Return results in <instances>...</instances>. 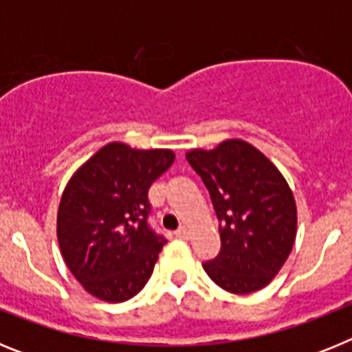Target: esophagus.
I'll use <instances>...</instances> for the list:
<instances>
[{
  "label": "esophagus",
  "instance_id": "34e87169",
  "mask_svg": "<svg viewBox=\"0 0 352 352\" xmlns=\"http://www.w3.org/2000/svg\"><path fill=\"white\" fill-rule=\"evenodd\" d=\"M174 236H176V238H179V239H188L190 238V229H188V227H179L178 231L174 232Z\"/></svg>",
  "mask_w": 352,
  "mask_h": 352
}]
</instances>
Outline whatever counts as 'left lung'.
Returning a JSON list of instances; mask_svg holds the SVG:
<instances>
[{"mask_svg":"<svg viewBox=\"0 0 352 352\" xmlns=\"http://www.w3.org/2000/svg\"><path fill=\"white\" fill-rule=\"evenodd\" d=\"M186 160L203 178L220 220L222 248L203 264L204 272L234 294L266 287L296 239V201L284 174L243 139L190 149Z\"/></svg>","mask_w":352,"mask_h":352,"instance_id":"8db88e82","label":"left lung"}]
</instances>
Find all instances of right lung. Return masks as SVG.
<instances>
[{
  "label": "right lung",
  "instance_id": "right-lung-1",
  "mask_svg": "<svg viewBox=\"0 0 352 352\" xmlns=\"http://www.w3.org/2000/svg\"><path fill=\"white\" fill-rule=\"evenodd\" d=\"M174 158L173 149L109 142L68 179L58 243L72 275L96 300L121 303L149 280L166 239L148 227V190Z\"/></svg>",
  "mask_w": 352,
  "mask_h": 352
}]
</instances>
